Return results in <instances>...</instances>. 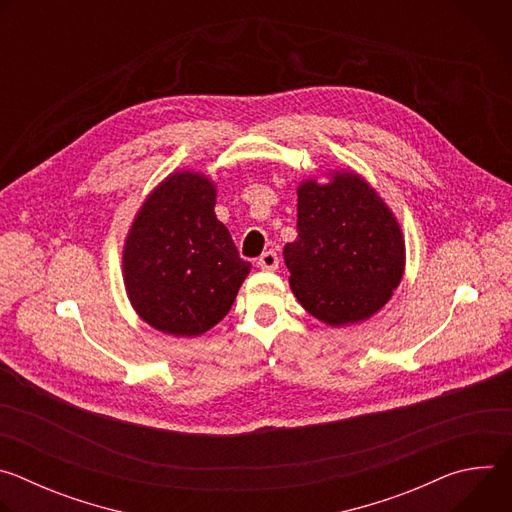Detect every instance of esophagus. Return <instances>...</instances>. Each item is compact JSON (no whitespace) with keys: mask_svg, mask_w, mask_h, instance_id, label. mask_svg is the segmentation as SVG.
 <instances>
[{"mask_svg":"<svg viewBox=\"0 0 512 512\" xmlns=\"http://www.w3.org/2000/svg\"><path fill=\"white\" fill-rule=\"evenodd\" d=\"M257 267L263 271H275L279 267V257L275 251H265L259 259H257Z\"/></svg>","mask_w":512,"mask_h":512,"instance_id":"1","label":"esophagus"}]
</instances>
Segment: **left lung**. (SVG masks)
Here are the masks:
<instances>
[{
  "label": "left lung",
  "mask_w": 512,
  "mask_h": 512,
  "mask_svg": "<svg viewBox=\"0 0 512 512\" xmlns=\"http://www.w3.org/2000/svg\"><path fill=\"white\" fill-rule=\"evenodd\" d=\"M289 287L316 320L340 328L375 316L405 273L395 212L354 170L298 184V239L283 247Z\"/></svg>",
  "instance_id": "1"
}]
</instances>
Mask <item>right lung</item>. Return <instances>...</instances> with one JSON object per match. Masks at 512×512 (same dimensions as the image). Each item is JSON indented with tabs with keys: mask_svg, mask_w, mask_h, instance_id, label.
Instances as JSON below:
<instances>
[{
	"mask_svg": "<svg viewBox=\"0 0 512 512\" xmlns=\"http://www.w3.org/2000/svg\"><path fill=\"white\" fill-rule=\"evenodd\" d=\"M214 204L210 176L176 170L145 196L125 235L127 298L145 324L164 334L208 332L229 314L251 271Z\"/></svg>",
	"mask_w": 512,
	"mask_h": 512,
	"instance_id": "add662e5",
	"label": "right lung"
}]
</instances>
